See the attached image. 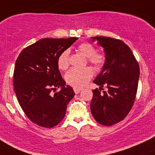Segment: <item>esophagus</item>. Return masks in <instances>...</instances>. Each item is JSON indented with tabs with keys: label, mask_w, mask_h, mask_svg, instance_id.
Listing matches in <instances>:
<instances>
[{
	"label": "esophagus",
	"mask_w": 155,
	"mask_h": 155,
	"mask_svg": "<svg viewBox=\"0 0 155 155\" xmlns=\"http://www.w3.org/2000/svg\"><path fill=\"white\" fill-rule=\"evenodd\" d=\"M73 90H74L75 93L79 94L82 90V88H81V87H73Z\"/></svg>",
	"instance_id": "esophagus-1"
}]
</instances>
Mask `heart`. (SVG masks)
Segmentation results:
<instances>
[{"label": "heart", "instance_id": "b5f03b06", "mask_svg": "<svg viewBox=\"0 0 155 155\" xmlns=\"http://www.w3.org/2000/svg\"><path fill=\"white\" fill-rule=\"evenodd\" d=\"M78 50L84 56L87 58V61L92 64L96 70H101L106 64L107 57L104 53L96 52V48L89 43H82L79 45ZM69 50H65L59 55L58 58V66L59 69L65 70L68 68ZM93 70L91 68H72L66 73L65 79L69 85L73 87H82L90 80L93 76Z\"/></svg>", "mask_w": 155, "mask_h": 155}]
</instances>
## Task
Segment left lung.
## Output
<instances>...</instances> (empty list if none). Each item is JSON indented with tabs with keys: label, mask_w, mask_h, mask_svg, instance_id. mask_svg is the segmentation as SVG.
Wrapping results in <instances>:
<instances>
[{
	"label": "left lung",
	"mask_w": 155,
	"mask_h": 155,
	"mask_svg": "<svg viewBox=\"0 0 155 155\" xmlns=\"http://www.w3.org/2000/svg\"><path fill=\"white\" fill-rule=\"evenodd\" d=\"M104 48L105 66L94 80L101 89L93 90L91 112L104 126H112L127 115L135 101L140 66L131 49L122 40L107 37H91ZM104 85L107 91L101 93Z\"/></svg>",
	"instance_id": "8db88e82"
}]
</instances>
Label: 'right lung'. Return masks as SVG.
<instances>
[{"label": "right lung", "instance_id": "add662e5", "mask_svg": "<svg viewBox=\"0 0 155 155\" xmlns=\"http://www.w3.org/2000/svg\"><path fill=\"white\" fill-rule=\"evenodd\" d=\"M76 40L77 37L42 39L25 48L16 59L15 93L28 118L38 126L51 128L58 124L74 97L73 89L65 85L58 58ZM58 87L61 90L57 92Z\"/></svg>", "mask_w": 155, "mask_h": 155}]
</instances>
